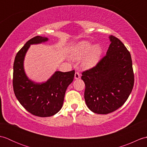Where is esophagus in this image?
Here are the masks:
<instances>
[{
	"mask_svg": "<svg viewBox=\"0 0 147 147\" xmlns=\"http://www.w3.org/2000/svg\"><path fill=\"white\" fill-rule=\"evenodd\" d=\"M74 78L76 80L80 78V74L78 73V72H76L75 74H74Z\"/></svg>",
	"mask_w": 147,
	"mask_h": 147,
	"instance_id": "1",
	"label": "esophagus"
}]
</instances>
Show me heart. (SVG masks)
I'll return each instance as SVG.
<instances>
[{
  "instance_id": "heart-1",
  "label": "heart",
  "mask_w": 147,
  "mask_h": 147,
  "mask_svg": "<svg viewBox=\"0 0 147 147\" xmlns=\"http://www.w3.org/2000/svg\"><path fill=\"white\" fill-rule=\"evenodd\" d=\"M102 53V47L99 44H92L88 41L79 42L74 49L73 58L75 60H80L84 56L82 62L83 68H91L98 63Z\"/></svg>"
}]
</instances>
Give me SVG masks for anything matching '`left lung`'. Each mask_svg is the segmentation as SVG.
<instances>
[{"label": "left lung", "instance_id": "1", "mask_svg": "<svg viewBox=\"0 0 147 147\" xmlns=\"http://www.w3.org/2000/svg\"><path fill=\"white\" fill-rule=\"evenodd\" d=\"M106 55L95 67L82 73L85 84L86 104L96 114H107L121 107L128 98L134 85L129 52L119 39L109 36Z\"/></svg>", "mask_w": 147, "mask_h": 147}]
</instances>
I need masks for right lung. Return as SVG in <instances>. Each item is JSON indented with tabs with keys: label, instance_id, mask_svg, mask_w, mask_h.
<instances>
[{
	"label": "right lung",
	"instance_id": "1",
	"mask_svg": "<svg viewBox=\"0 0 147 147\" xmlns=\"http://www.w3.org/2000/svg\"><path fill=\"white\" fill-rule=\"evenodd\" d=\"M45 36H36L28 40L15 57L13 65L14 92L21 105L36 116L50 117L57 114L63 105L67 86L73 81L74 70L55 71L45 82L37 83L27 77L24 69V60L31 45L48 41Z\"/></svg>",
	"mask_w": 147,
	"mask_h": 147
}]
</instances>
